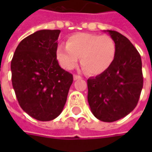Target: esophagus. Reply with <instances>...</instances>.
I'll use <instances>...</instances> for the list:
<instances>
[{
	"label": "esophagus",
	"mask_w": 152,
	"mask_h": 152,
	"mask_svg": "<svg viewBox=\"0 0 152 152\" xmlns=\"http://www.w3.org/2000/svg\"><path fill=\"white\" fill-rule=\"evenodd\" d=\"M82 79V77L81 76H79V75H76V74H74L73 75V79L74 80H78V79Z\"/></svg>",
	"instance_id": "34e87169"
}]
</instances>
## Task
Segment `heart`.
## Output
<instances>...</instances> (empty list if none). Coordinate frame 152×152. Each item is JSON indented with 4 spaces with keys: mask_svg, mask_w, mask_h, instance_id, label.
<instances>
[{
    "mask_svg": "<svg viewBox=\"0 0 152 152\" xmlns=\"http://www.w3.org/2000/svg\"><path fill=\"white\" fill-rule=\"evenodd\" d=\"M56 56L64 69L74 68L80 57V63L85 71L91 75H98L113 63L116 44L108 35L79 33L67 39L66 45H59Z\"/></svg>",
    "mask_w": 152,
    "mask_h": 152,
    "instance_id": "b5f03b06",
    "label": "heart"
}]
</instances>
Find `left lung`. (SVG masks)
Returning <instances> with one entry per match:
<instances>
[{
  "instance_id": "left-lung-1",
  "label": "left lung",
  "mask_w": 152,
  "mask_h": 152,
  "mask_svg": "<svg viewBox=\"0 0 152 152\" xmlns=\"http://www.w3.org/2000/svg\"><path fill=\"white\" fill-rule=\"evenodd\" d=\"M107 32L116 44L113 63L104 73L87 80L88 102L97 119L114 122L135 108L143 88L142 62L129 39L113 30Z\"/></svg>"
}]
</instances>
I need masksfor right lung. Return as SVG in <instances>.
Instances as JSON below:
<instances>
[{"label": "right lung", "mask_w": 152, "mask_h": 152, "mask_svg": "<svg viewBox=\"0 0 152 152\" xmlns=\"http://www.w3.org/2000/svg\"><path fill=\"white\" fill-rule=\"evenodd\" d=\"M59 29H42L23 39L11 62L12 83L21 108L39 121L63 110L73 75L60 66L56 50Z\"/></svg>", "instance_id": "obj_1"}]
</instances>
